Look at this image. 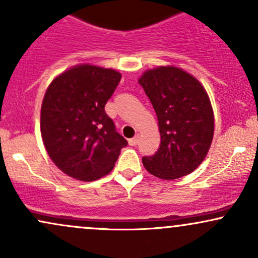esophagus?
Here are the masks:
<instances>
[{"mask_svg":"<svg viewBox=\"0 0 258 258\" xmlns=\"http://www.w3.org/2000/svg\"><path fill=\"white\" fill-rule=\"evenodd\" d=\"M138 142H139V137H138V136H135V137H133V138L128 139V143H130V146H132V147L137 146V144H138Z\"/></svg>","mask_w":258,"mask_h":258,"instance_id":"1","label":"esophagus"}]
</instances>
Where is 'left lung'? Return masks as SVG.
<instances>
[{
	"mask_svg": "<svg viewBox=\"0 0 258 258\" xmlns=\"http://www.w3.org/2000/svg\"><path fill=\"white\" fill-rule=\"evenodd\" d=\"M158 117L161 143L142 159L158 178L172 180L197 170L206 158L215 131L210 97L201 82L178 67L147 70L138 79Z\"/></svg>",
	"mask_w": 258,
	"mask_h": 258,
	"instance_id": "obj_1",
	"label": "left lung"
}]
</instances>
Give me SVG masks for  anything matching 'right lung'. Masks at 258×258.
I'll return each mask as SVG.
<instances>
[{
	"mask_svg": "<svg viewBox=\"0 0 258 258\" xmlns=\"http://www.w3.org/2000/svg\"><path fill=\"white\" fill-rule=\"evenodd\" d=\"M121 80L114 69L79 64L52 80L41 105L47 154L61 172L82 182L110 173L127 141L104 106Z\"/></svg>",
	"mask_w": 258,
	"mask_h": 258,
	"instance_id": "right-lung-1",
	"label": "right lung"
}]
</instances>
